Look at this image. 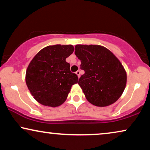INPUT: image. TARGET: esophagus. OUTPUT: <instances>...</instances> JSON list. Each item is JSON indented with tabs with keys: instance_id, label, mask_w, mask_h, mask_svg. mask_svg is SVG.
I'll return each instance as SVG.
<instances>
[{
	"instance_id": "1",
	"label": "esophagus",
	"mask_w": 150,
	"mask_h": 150,
	"mask_svg": "<svg viewBox=\"0 0 150 150\" xmlns=\"http://www.w3.org/2000/svg\"><path fill=\"white\" fill-rule=\"evenodd\" d=\"M76 73V74H77V77H80V71H77V72H76V73Z\"/></svg>"
}]
</instances>
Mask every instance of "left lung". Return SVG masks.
<instances>
[{
  "instance_id": "left-lung-1",
  "label": "left lung",
  "mask_w": 150,
  "mask_h": 150,
  "mask_svg": "<svg viewBox=\"0 0 150 150\" xmlns=\"http://www.w3.org/2000/svg\"><path fill=\"white\" fill-rule=\"evenodd\" d=\"M75 54L85 73L78 84L90 103L105 107L116 102L126 86L127 73L119 59L103 46L77 45Z\"/></svg>"
}]
</instances>
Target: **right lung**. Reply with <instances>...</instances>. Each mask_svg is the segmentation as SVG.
I'll return each mask as SVG.
<instances>
[{
  "instance_id": "add662e5",
  "label": "right lung",
  "mask_w": 150,
  "mask_h": 150,
  "mask_svg": "<svg viewBox=\"0 0 150 150\" xmlns=\"http://www.w3.org/2000/svg\"><path fill=\"white\" fill-rule=\"evenodd\" d=\"M74 51L71 45L47 46L30 62L25 75L31 95L40 104L57 107L64 103L78 77L70 71L66 59Z\"/></svg>"
}]
</instances>
